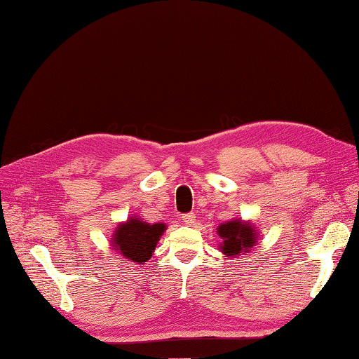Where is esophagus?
<instances>
[{"instance_id":"34e87169","label":"esophagus","mask_w":359,"mask_h":359,"mask_svg":"<svg viewBox=\"0 0 359 359\" xmlns=\"http://www.w3.org/2000/svg\"><path fill=\"white\" fill-rule=\"evenodd\" d=\"M181 220L186 223V225H194L195 223V214H184L181 217Z\"/></svg>"}]
</instances>
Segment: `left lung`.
Segmentation results:
<instances>
[{
    "label": "left lung",
    "mask_w": 359,
    "mask_h": 359,
    "mask_svg": "<svg viewBox=\"0 0 359 359\" xmlns=\"http://www.w3.org/2000/svg\"><path fill=\"white\" fill-rule=\"evenodd\" d=\"M217 236L220 238L219 250L225 258H238L241 255L252 252L259 238V231L250 220L234 217L217 226Z\"/></svg>",
    "instance_id": "obj_1"
}]
</instances>
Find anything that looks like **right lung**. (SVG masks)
Here are the masks:
<instances>
[{
    "instance_id": "right-lung-1",
    "label": "right lung",
    "mask_w": 359,
    "mask_h": 359,
    "mask_svg": "<svg viewBox=\"0 0 359 359\" xmlns=\"http://www.w3.org/2000/svg\"><path fill=\"white\" fill-rule=\"evenodd\" d=\"M167 229L165 223H148L131 215L126 222H120L111 236V247L125 259L145 264L153 256L161 236Z\"/></svg>"
}]
</instances>
